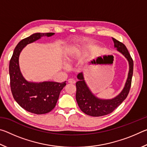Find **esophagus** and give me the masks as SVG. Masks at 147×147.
<instances>
[{"mask_svg": "<svg viewBox=\"0 0 147 147\" xmlns=\"http://www.w3.org/2000/svg\"><path fill=\"white\" fill-rule=\"evenodd\" d=\"M68 82L69 83V84H74L76 83V81L74 80V79H72V78H70V79H69L68 80Z\"/></svg>", "mask_w": 147, "mask_h": 147, "instance_id": "1", "label": "esophagus"}]
</instances>
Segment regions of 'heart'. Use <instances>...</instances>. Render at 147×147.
Listing matches in <instances>:
<instances>
[{
	"label": "heart",
	"instance_id": "b5f03b06",
	"mask_svg": "<svg viewBox=\"0 0 147 147\" xmlns=\"http://www.w3.org/2000/svg\"><path fill=\"white\" fill-rule=\"evenodd\" d=\"M84 49H86V47H84ZM80 53H81V49L78 48H75L72 51L71 56H73V55H76V54H78Z\"/></svg>",
	"mask_w": 147,
	"mask_h": 147
}]
</instances>
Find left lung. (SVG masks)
Listing matches in <instances>:
<instances>
[{
  "label": "left lung",
  "mask_w": 147,
  "mask_h": 147,
  "mask_svg": "<svg viewBox=\"0 0 147 147\" xmlns=\"http://www.w3.org/2000/svg\"><path fill=\"white\" fill-rule=\"evenodd\" d=\"M114 47L125 56L129 63V73L125 86L121 93L116 97L109 100H104L96 97L91 93L84 80L83 73H79L77 78L79 80L76 84V99L79 108L87 115L93 117H100L108 115L115 110L127 97L130 91L133 75L134 61L126 46L112 38Z\"/></svg>",
  "instance_id": "8db88e82"
}]
</instances>
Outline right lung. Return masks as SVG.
<instances>
[{"instance_id":"add662e5","label":"right lung","mask_w":147,"mask_h":147,"mask_svg":"<svg viewBox=\"0 0 147 147\" xmlns=\"http://www.w3.org/2000/svg\"><path fill=\"white\" fill-rule=\"evenodd\" d=\"M54 33H36L24 38L17 44L9 61V73L13 96L19 105L25 110L35 114L50 112L56 106L59 93L66 86L62 83L43 82L34 83L26 81L20 71L19 54L26 45L33 43L41 37H50Z\"/></svg>"}]
</instances>
